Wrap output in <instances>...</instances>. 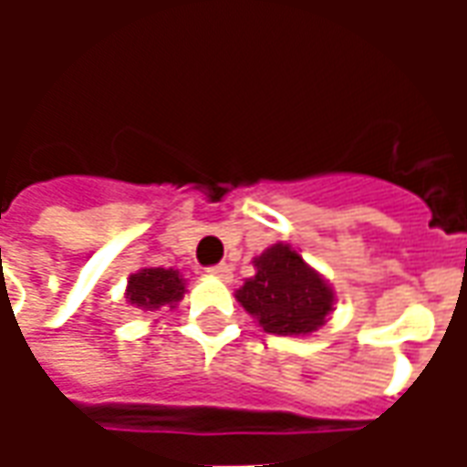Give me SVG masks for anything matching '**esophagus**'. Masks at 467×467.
I'll list each match as a JSON object with an SVG mask.
<instances>
[{"instance_id": "1", "label": "esophagus", "mask_w": 467, "mask_h": 467, "mask_svg": "<svg viewBox=\"0 0 467 467\" xmlns=\"http://www.w3.org/2000/svg\"><path fill=\"white\" fill-rule=\"evenodd\" d=\"M207 273L214 275V277H220V280H230V277H233V267L227 263H220L213 265V267H207Z\"/></svg>"}]
</instances>
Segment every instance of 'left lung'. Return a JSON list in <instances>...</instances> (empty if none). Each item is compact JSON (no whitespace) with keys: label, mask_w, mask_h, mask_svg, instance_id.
I'll list each match as a JSON object with an SVG mask.
<instances>
[{"label":"left lung","mask_w":467,"mask_h":467,"mask_svg":"<svg viewBox=\"0 0 467 467\" xmlns=\"http://www.w3.org/2000/svg\"><path fill=\"white\" fill-rule=\"evenodd\" d=\"M254 277L237 290V303L265 333L310 335L325 325L335 295L297 250L283 243L273 244L254 257Z\"/></svg>","instance_id":"8db88e82"}]
</instances>
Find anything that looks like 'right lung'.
Masks as SVG:
<instances>
[{
  "mask_svg": "<svg viewBox=\"0 0 467 467\" xmlns=\"http://www.w3.org/2000/svg\"><path fill=\"white\" fill-rule=\"evenodd\" d=\"M182 295L184 280L172 267H142L127 280V300L140 310H160L162 305L174 307Z\"/></svg>",
  "mask_w": 467,
  "mask_h": 467,
  "instance_id": "obj_1",
  "label": "right lung"
}]
</instances>
